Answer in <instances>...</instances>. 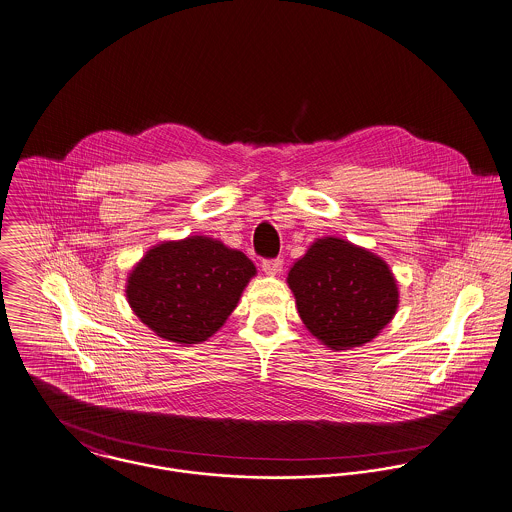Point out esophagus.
Returning a JSON list of instances; mask_svg holds the SVG:
<instances>
[{
    "instance_id": "1",
    "label": "esophagus",
    "mask_w": 512,
    "mask_h": 512,
    "mask_svg": "<svg viewBox=\"0 0 512 512\" xmlns=\"http://www.w3.org/2000/svg\"><path fill=\"white\" fill-rule=\"evenodd\" d=\"M283 268V260L281 258H272V260H264L262 262V270L268 274V276H278Z\"/></svg>"
}]
</instances>
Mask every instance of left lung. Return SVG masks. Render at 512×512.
I'll use <instances>...</instances> for the list:
<instances>
[{
  "label": "left lung",
  "mask_w": 512,
  "mask_h": 512,
  "mask_svg": "<svg viewBox=\"0 0 512 512\" xmlns=\"http://www.w3.org/2000/svg\"><path fill=\"white\" fill-rule=\"evenodd\" d=\"M297 311L330 350H350L373 340L399 305L389 266L348 240L317 238L287 274Z\"/></svg>",
  "instance_id": "1"
}]
</instances>
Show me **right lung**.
<instances>
[{
    "mask_svg": "<svg viewBox=\"0 0 512 512\" xmlns=\"http://www.w3.org/2000/svg\"><path fill=\"white\" fill-rule=\"evenodd\" d=\"M256 266L209 236L152 246L127 278V301L160 338L199 344L233 313Z\"/></svg>",
    "mask_w": 512,
    "mask_h": 512,
    "instance_id": "add662e5",
    "label": "right lung"
}]
</instances>
